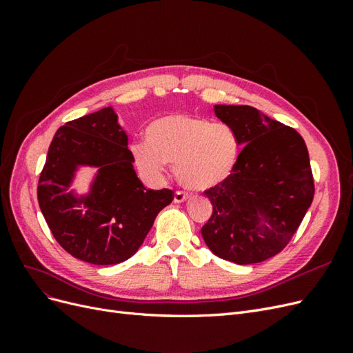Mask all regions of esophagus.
I'll use <instances>...</instances> for the list:
<instances>
[{"label": "esophagus", "instance_id": "1", "mask_svg": "<svg viewBox=\"0 0 353 353\" xmlns=\"http://www.w3.org/2000/svg\"><path fill=\"white\" fill-rule=\"evenodd\" d=\"M187 199H188V194L184 193V191H176L175 196H174V201H175V203H183V201H185Z\"/></svg>", "mask_w": 353, "mask_h": 353}]
</instances>
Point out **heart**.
I'll list each match as a JSON object with an SVG mask.
<instances>
[{"label":"heart","mask_w":353,"mask_h":353,"mask_svg":"<svg viewBox=\"0 0 353 353\" xmlns=\"http://www.w3.org/2000/svg\"><path fill=\"white\" fill-rule=\"evenodd\" d=\"M145 140L131 147L138 170L148 179H160L166 163H170L179 184L193 191H205L227 181L240 150L230 126L181 113L152 122Z\"/></svg>","instance_id":"b5f03b06"}]
</instances>
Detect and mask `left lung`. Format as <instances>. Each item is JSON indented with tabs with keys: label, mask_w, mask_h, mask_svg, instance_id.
<instances>
[{
	"label": "left lung",
	"mask_w": 353,
	"mask_h": 353,
	"mask_svg": "<svg viewBox=\"0 0 353 353\" xmlns=\"http://www.w3.org/2000/svg\"><path fill=\"white\" fill-rule=\"evenodd\" d=\"M215 114L243 150L232 174L209 188L213 212L201 236L218 258L258 263L280 253L314 200V178L303 138L250 105L216 104Z\"/></svg>",
	"instance_id": "1"
}]
</instances>
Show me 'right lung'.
<instances>
[{"label":"right lung","instance_id":"1","mask_svg":"<svg viewBox=\"0 0 353 353\" xmlns=\"http://www.w3.org/2000/svg\"><path fill=\"white\" fill-rule=\"evenodd\" d=\"M113 108L57 130L38 183V203L52 236L73 258L121 263L140 249L172 190L145 188ZM82 165L97 167L87 195L68 188Z\"/></svg>","mask_w":353,"mask_h":353}]
</instances>
